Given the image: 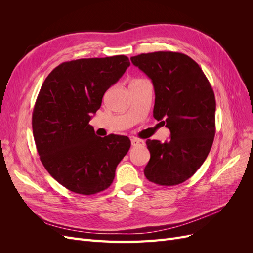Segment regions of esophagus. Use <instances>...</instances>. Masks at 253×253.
<instances>
[{"label":"esophagus","mask_w":253,"mask_h":253,"mask_svg":"<svg viewBox=\"0 0 253 253\" xmlns=\"http://www.w3.org/2000/svg\"><path fill=\"white\" fill-rule=\"evenodd\" d=\"M131 142H132L133 147H143V145H144V141L141 140V139L133 138V139H131Z\"/></svg>","instance_id":"esophagus-1"}]
</instances>
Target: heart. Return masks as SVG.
<instances>
[{"label": "heart", "mask_w": 253, "mask_h": 253, "mask_svg": "<svg viewBox=\"0 0 253 253\" xmlns=\"http://www.w3.org/2000/svg\"><path fill=\"white\" fill-rule=\"evenodd\" d=\"M137 81H142V80L141 79H137V80H134L133 82H137Z\"/></svg>", "instance_id": "obj_1"}]
</instances>
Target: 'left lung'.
<instances>
[{
    "instance_id": "1",
    "label": "left lung",
    "mask_w": 253,
    "mask_h": 253,
    "mask_svg": "<svg viewBox=\"0 0 253 253\" xmlns=\"http://www.w3.org/2000/svg\"><path fill=\"white\" fill-rule=\"evenodd\" d=\"M151 79L153 116L170 129L171 138L147 140L150 160L144 175L159 186L186 181L204 164L215 135V97L202 68L180 52L156 51L131 58Z\"/></svg>"
}]
</instances>
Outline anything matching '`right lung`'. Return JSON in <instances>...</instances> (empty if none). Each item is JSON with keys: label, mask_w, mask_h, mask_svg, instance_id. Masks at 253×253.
I'll return each instance as SVG.
<instances>
[{"label": "right lung", "mask_w": 253, "mask_h": 253, "mask_svg": "<svg viewBox=\"0 0 253 253\" xmlns=\"http://www.w3.org/2000/svg\"><path fill=\"white\" fill-rule=\"evenodd\" d=\"M121 56L61 63L45 79L33 113L41 162L60 185L90 195L108 189L131 147L128 137H99L89 125L102 97L129 66Z\"/></svg>", "instance_id": "1"}]
</instances>
